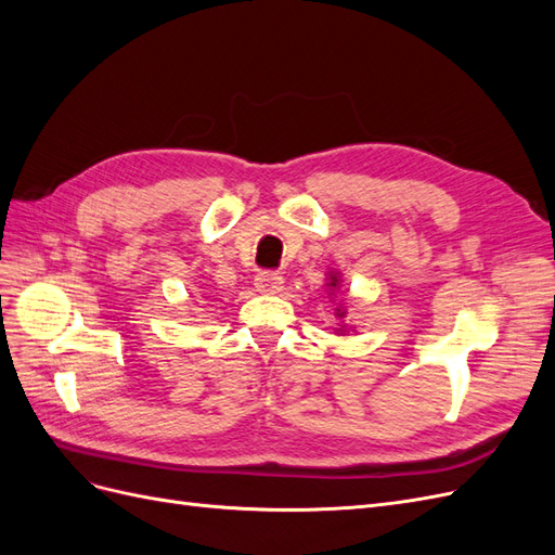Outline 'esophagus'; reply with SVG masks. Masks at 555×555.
Masks as SVG:
<instances>
[{"label":"esophagus","mask_w":555,"mask_h":555,"mask_svg":"<svg viewBox=\"0 0 555 555\" xmlns=\"http://www.w3.org/2000/svg\"><path fill=\"white\" fill-rule=\"evenodd\" d=\"M255 287L259 294H278L282 289V275L273 271H263L255 278Z\"/></svg>","instance_id":"1"}]
</instances>
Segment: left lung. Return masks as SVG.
Returning a JSON list of instances; mask_svg holds the SVG:
<instances>
[{
	"instance_id": "obj_1",
	"label": "left lung",
	"mask_w": 555,
	"mask_h": 555,
	"mask_svg": "<svg viewBox=\"0 0 555 555\" xmlns=\"http://www.w3.org/2000/svg\"><path fill=\"white\" fill-rule=\"evenodd\" d=\"M326 289H328L331 304H335V300H338L340 289H343V275H340V271H335V268H331V271L326 273ZM333 310H335L333 314L340 319V324H338V328H335V333H338V335H347L351 326H349V324H345V317H347V306H345V300H338V306H335Z\"/></svg>"
}]
</instances>
